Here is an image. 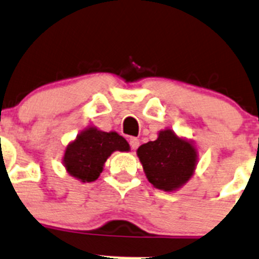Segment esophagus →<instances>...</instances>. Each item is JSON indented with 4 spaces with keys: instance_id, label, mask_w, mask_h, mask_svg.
I'll return each instance as SVG.
<instances>
[{
    "instance_id": "34e87169",
    "label": "esophagus",
    "mask_w": 259,
    "mask_h": 259,
    "mask_svg": "<svg viewBox=\"0 0 259 259\" xmlns=\"http://www.w3.org/2000/svg\"><path fill=\"white\" fill-rule=\"evenodd\" d=\"M130 145H131L132 149L136 150L137 147H139V145H140L139 139H136V137H131V139H130Z\"/></svg>"
}]
</instances>
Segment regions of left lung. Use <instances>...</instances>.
<instances>
[{"label": "left lung", "instance_id": "1", "mask_svg": "<svg viewBox=\"0 0 259 259\" xmlns=\"http://www.w3.org/2000/svg\"><path fill=\"white\" fill-rule=\"evenodd\" d=\"M146 178L157 189L173 192L182 188L193 177L198 161V151L193 142L179 137L166 128L137 149Z\"/></svg>", "mask_w": 259, "mask_h": 259}]
</instances>
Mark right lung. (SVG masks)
Listing matches in <instances>:
<instances>
[{
    "label": "right lung",
    "instance_id": "1",
    "mask_svg": "<svg viewBox=\"0 0 259 259\" xmlns=\"http://www.w3.org/2000/svg\"><path fill=\"white\" fill-rule=\"evenodd\" d=\"M114 151H130V145L114 131L104 132L88 127L67 145L63 166L67 173L82 183L99 178L108 157Z\"/></svg>",
    "mask_w": 259,
    "mask_h": 259
}]
</instances>
